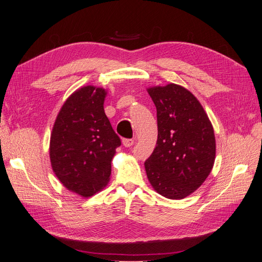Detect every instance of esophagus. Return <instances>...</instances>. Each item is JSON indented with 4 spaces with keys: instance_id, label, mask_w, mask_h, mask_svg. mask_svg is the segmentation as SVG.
I'll return each mask as SVG.
<instances>
[{
    "instance_id": "34e87169",
    "label": "esophagus",
    "mask_w": 262,
    "mask_h": 262,
    "mask_svg": "<svg viewBox=\"0 0 262 262\" xmlns=\"http://www.w3.org/2000/svg\"><path fill=\"white\" fill-rule=\"evenodd\" d=\"M133 143H134V140H132V139H123L122 140V144L124 147H130L133 145Z\"/></svg>"
}]
</instances>
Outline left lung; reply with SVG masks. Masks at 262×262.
<instances>
[{"mask_svg": "<svg viewBox=\"0 0 262 262\" xmlns=\"http://www.w3.org/2000/svg\"><path fill=\"white\" fill-rule=\"evenodd\" d=\"M157 112V142L145 171L150 186L167 199L193 193L215 161L213 125L194 95L178 84L146 89Z\"/></svg>", "mask_w": 262, "mask_h": 262, "instance_id": "left-lung-1", "label": "left lung"}]
</instances>
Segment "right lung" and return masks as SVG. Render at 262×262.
<instances>
[{"label": "right lung", "mask_w": 262, "mask_h": 262, "mask_svg": "<svg viewBox=\"0 0 262 262\" xmlns=\"http://www.w3.org/2000/svg\"><path fill=\"white\" fill-rule=\"evenodd\" d=\"M107 90L94 85L72 93L55 118L49 145L54 175L69 191L90 198L104 189L121 142L104 110Z\"/></svg>", "instance_id": "add662e5"}]
</instances>
